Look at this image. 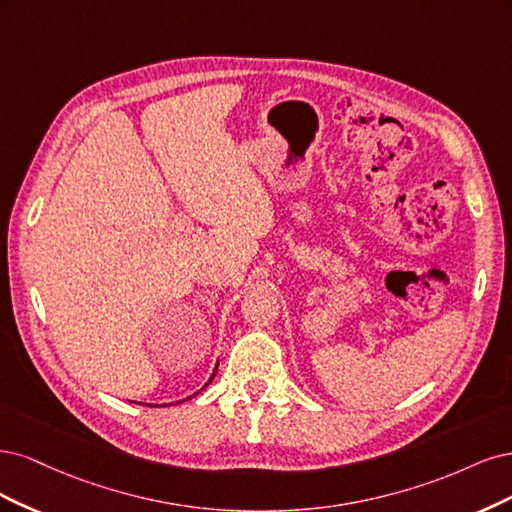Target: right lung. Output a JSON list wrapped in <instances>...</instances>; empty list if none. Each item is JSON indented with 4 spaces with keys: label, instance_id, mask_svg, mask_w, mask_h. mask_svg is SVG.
Returning <instances> with one entry per match:
<instances>
[{
    "label": "right lung",
    "instance_id": "add662e5",
    "mask_svg": "<svg viewBox=\"0 0 512 512\" xmlns=\"http://www.w3.org/2000/svg\"><path fill=\"white\" fill-rule=\"evenodd\" d=\"M214 374H217V368H214V372H212V376H210V381H208V383H206V385H204V387H208V385H210V383H212V378H214ZM187 400H189V398H187Z\"/></svg>",
    "mask_w": 512,
    "mask_h": 512
}]
</instances>
